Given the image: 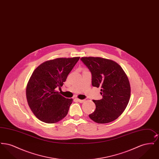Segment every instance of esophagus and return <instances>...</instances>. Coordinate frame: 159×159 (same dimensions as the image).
I'll use <instances>...</instances> for the list:
<instances>
[{
    "label": "esophagus",
    "instance_id": "34e87169",
    "mask_svg": "<svg viewBox=\"0 0 159 159\" xmlns=\"http://www.w3.org/2000/svg\"><path fill=\"white\" fill-rule=\"evenodd\" d=\"M76 100H77V101L80 102V103H83V102L84 101V100L83 99H80L76 98Z\"/></svg>",
    "mask_w": 159,
    "mask_h": 159
}]
</instances>
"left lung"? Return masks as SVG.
Returning a JSON list of instances; mask_svg holds the SVG:
<instances>
[{"label": "left lung", "mask_w": 159, "mask_h": 159, "mask_svg": "<svg viewBox=\"0 0 159 159\" xmlns=\"http://www.w3.org/2000/svg\"><path fill=\"white\" fill-rule=\"evenodd\" d=\"M83 64L92 74V84L101 87L102 98L93 100L95 110L89 115L98 123H107L117 119L128 104L130 86L128 77L115 61L101 57H82Z\"/></svg>", "instance_id": "8db88e82"}]
</instances>
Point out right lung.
<instances>
[{"mask_svg":"<svg viewBox=\"0 0 159 159\" xmlns=\"http://www.w3.org/2000/svg\"><path fill=\"white\" fill-rule=\"evenodd\" d=\"M79 58L46 61L34 70L27 85L26 97L31 110L40 120L55 123L67 116L73 99L62 97L56 88L60 89Z\"/></svg>","mask_w":159,"mask_h":159,"instance_id":"add662e5","label":"right lung"}]
</instances>
